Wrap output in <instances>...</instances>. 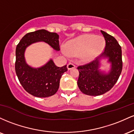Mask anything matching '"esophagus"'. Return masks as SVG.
<instances>
[{
	"label": "esophagus",
	"instance_id": "esophagus-1",
	"mask_svg": "<svg viewBox=\"0 0 134 134\" xmlns=\"http://www.w3.org/2000/svg\"><path fill=\"white\" fill-rule=\"evenodd\" d=\"M75 67H76V65L74 64H72V63H69V64H67V68H68L69 70H70V69H71L75 68Z\"/></svg>",
	"mask_w": 134,
	"mask_h": 134
}]
</instances>
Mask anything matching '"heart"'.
I'll return each mask as SVG.
<instances>
[{
    "label": "heart",
    "instance_id": "heart-1",
    "mask_svg": "<svg viewBox=\"0 0 134 134\" xmlns=\"http://www.w3.org/2000/svg\"><path fill=\"white\" fill-rule=\"evenodd\" d=\"M104 44L105 41L102 36L84 35L68 41L63 52L67 56L79 55L83 61H90L103 52Z\"/></svg>",
    "mask_w": 134,
    "mask_h": 134
}]
</instances>
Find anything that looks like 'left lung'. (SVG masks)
<instances>
[{
    "instance_id": "8db88e82",
    "label": "left lung",
    "mask_w": 134,
    "mask_h": 134,
    "mask_svg": "<svg viewBox=\"0 0 134 134\" xmlns=\"http://www.w3.org/2000/svg\"><path fill=\"white\" fill-rule=\"evenodd\" d=\"M105 40V47L102 54L94 60L79 65L77 85L81 91L90 96H99L109 91L117 82L122 70L121 48L116 40L101 31ZM107 56L112 63V69L108 75L97 70L100 57Z\"/></svg>"
}]
</instances>
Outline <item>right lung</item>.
I'll use <instances>...</instances> for the list:
<instances>
[{
  "label": "right lung",
  "instance_id": "1",
  "mask_svg": "<svg viewBox=\"0 0 134 134\" xmlns=\"http://www.w3.org/2000/svg\"><path fill=\"white\" fill-rule=\"evenodd\" d=\"M59 36L45 30L30 32L24 35L16 47L15 70L23 88L30 94L38 98H47L57 93L60 80L67 71V65L58 67L50 60L42 67L33 69L26 64L24 53L27 46L37 41H43L53 49L60 50Z\"/></svg>",
  "mask_w": 134,
  "mask_h": 134
}]
</instances>
